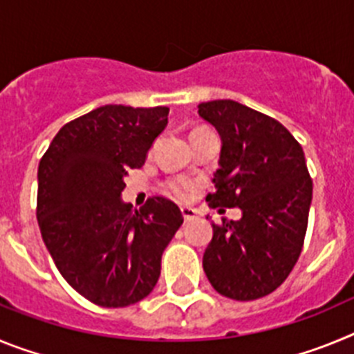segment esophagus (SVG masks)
Wrapping results in <instances>:
<instances>
[{"label":"esophagus","instance_id":"34e87169","mask_svg":"<svg viewBox=\"0 0 354 354\" xmlns=\"http://www.w3.org/2000/svg\"><path fill=\"white\" fill-rule=\"evenodd\" d=\"M180 212H183V216H184V221L195 220L196 214H198V212H196V209H193V207H180Z\"/></svg>","mask_w":354,"mask_h":354}]
</instances>
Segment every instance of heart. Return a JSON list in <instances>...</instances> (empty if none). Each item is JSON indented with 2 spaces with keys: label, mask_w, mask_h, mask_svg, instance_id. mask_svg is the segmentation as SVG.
<instances>
[{
  "label": "heart",
  "mask_w": 354,
  "mask_h": 354,
  "mask_svg": "<svg viewBox=\"0 0 354 354\" xmlns=\"http://www.w3.org/2000/svg\"><path fill=\"white\" fill-rule=\"evenodd\" d=\"M189 184L186 183V180H174V183H170V186H168V189H170L171 195H175L177 198H186L187 193H189Z\"/></svg>",
  "instance_id": "b5f03b06"
}]
</instances>
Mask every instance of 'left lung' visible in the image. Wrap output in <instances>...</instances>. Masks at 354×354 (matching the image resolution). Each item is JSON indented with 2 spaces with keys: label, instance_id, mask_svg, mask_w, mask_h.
I'll list each match as a JSON object with an SVG mask.
<instances>
[{
  "label": "left lung",
  "instance_id": "1",
  "mask_svg": "<svg viewBox=\"0 0 354 354\" xmlns=\"http://www.w3.org/2000/svg\"><path fill=\"white\" fill-rule=\"evenodd\" d=\"M198 115L221 138L214 193L205 200L243 212L212 223L204 271L227 298L259 299L282 286L301 253L312 202L305 154L280 122L230 99L202 102Z\"/></svg>",
  "mask_w": 354,
  "mask_h": 354
}]
</instances>
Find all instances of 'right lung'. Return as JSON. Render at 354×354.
Here are the masks:
<instances>
[{"instance_id": "add662e5", "label": "right lung", "mask_w": 354, "mask_h": 354, "mask_svg": "<svg viewBox=\"0 0 354 354\" xmlns=\"http://www.w3.org/2000/svg\"><path fill=\"white\" fill-rule=\"evenodd\" d=\"M165 106L106 104L58 131L39 165L37 220L68 286L106 308L138 303L161 274V255L183 225L162 196L122 200L124 177L145 162L168 124Z\"/></svg>"}]
</instances>
